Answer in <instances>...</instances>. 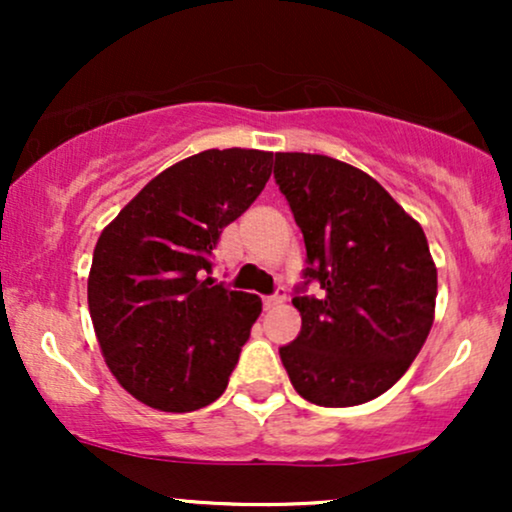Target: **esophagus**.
Wrapping results in <instances>:
<instances>
[{
  "mask_svg": "<svg viewBox=\"0 0 512 512\" xmlns=\"http://www.w3.org/2000/svg\"><path fill=\"white\" fill-rule=\"evenodd\" d=\"M284 301H286V291L279 289V291L274 293V296H264V308L272 310V308H276V305H281Z\"/></svg>",
  "mask_w": 512,
  "mask_h": 512,
  "instance_id": "esophagus-1",
  "label": "esophagus"
}]
</instances>
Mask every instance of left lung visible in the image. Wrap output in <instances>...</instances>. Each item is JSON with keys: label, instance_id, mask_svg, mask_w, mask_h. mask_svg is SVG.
<instances>
[{"label": "left lung", "instance_id": "1", "mask_svg": "<svg viewBox=\"0 0 512 512\" xmlns=\"http://www.w3.org/2000/svg\"><path fill=\"white\" fill-rule=\"evenodd\" d=\"M274 178L305 240L301 334L279 356L320 407H354L407 373L436 315L438 272L424 228L368 173L320 154H276Z\"/></svg>", "mask_w": 512, "mask_h": 512}]
</instances>
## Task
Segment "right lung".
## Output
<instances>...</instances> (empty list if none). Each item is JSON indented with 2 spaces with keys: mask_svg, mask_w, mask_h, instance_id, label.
<instances>
[{
  "mask_svg": "<svg viewBox=\"0 0 512 512\" xmlns=\"http://www.w3.org/2000/svg\"><path fill=\"white\" fill-rule=\"evenodd\" d=\"M274 154L209 149L146 182L103 228L88 272V310L115 380L158 411H195L223 395L260 296L214 279L221 231L255 202Z\"/></svg>",
  "mask_w": 512,
  "mask_h": 512,
  "instance_id": "1",
  "label": "right lung"
}]
</instances>
